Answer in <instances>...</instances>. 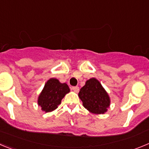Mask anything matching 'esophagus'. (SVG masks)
<instances>
[{"label":"esophagus","instance_id":"obj_1","mask_svg":"<svg viewBox=\"0 0 149 149\" xmlns=\"http://www.w3.org/2000/svg\"><path fill=\"white\" fill-rule=\"evenodd\" d=\"M72 89L74 91V92H75V93H78V92H79V87H78V86H72Z\"/></svg>","mask_w":149,"mask_h":149}]
</instances>
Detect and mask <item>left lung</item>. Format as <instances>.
Returning <instances> with one entry per match:
<instances>
[{"label": "left lung", "instance_id": "obj_1", "mask_svg": "<svg viewBox=\"0 0 149 149\" xmlns=\"http://www.w3.org/2000/svg\"><path fill=\"white\" fill-rule=\"evenodd\" d=\"M78 95L84 107L93 113H104L110 106L108 94L95 78L86 81Z\"/></svg>", "mask_w": 149, "mask_h": 149}]
</instances>
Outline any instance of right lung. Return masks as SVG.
<instances>
[{
    "label": "right lung",
    "mask_w": 149,
    "mask_h": 149,
    "mask_svg": "<svg viewBox=\"0 0 149 149\" xmlns=\"http://www.w3.org/2000/svg\"><path fill=\"white\" fill-rule=\"evenodd\" d=\"M69 92L70 89L66 84H61L57 79L51 78L45 85L42 92L39 96L38 104L44 111H53L57 108L62 99Z\"/></svg>",
    "instance_id": "add662e5"
}]
</instances>
